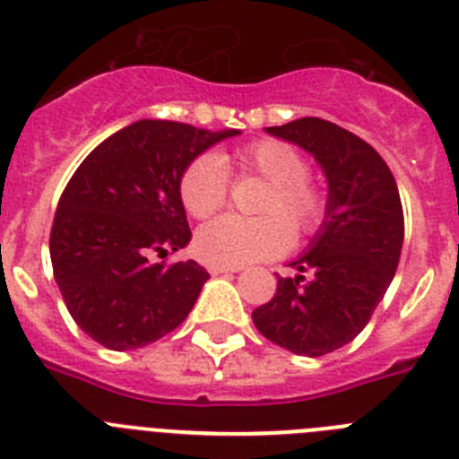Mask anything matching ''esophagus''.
<instances>
[{
    "mask_svg": "<svg viewBox=\"0 0 459 459\" xmlns=\"http://www.w3.org/2000/svg\"><path fill=\"white\" fill-rule=\"evenodd\" d=\"M238 271V266H225V264H209L211 275H221V273H234Z\"/></svg>",
    "mask_w": 459,
    "mask_h": 459,
    "instance_id": "34e87169",
    "label": "esophagus"
}]
</instances>
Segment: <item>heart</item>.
<instances>
[{"label": "heart", "mask_w": 459, "mask_h": 459, "mask_svg": "<svg viewBox=\"0 0 459 459\" xmlns=\"http://www.w3.org/2000/svg\"><path fill=\"white\" fill-rule=\"evenodd\" d=\"M234 168L269 184L257 211L264 216H222L197 232V253L211 264L243 266L285 253L294 234L310 237L328 213L326 193L307 177V163L291 144L257 140L234 153ZM230 193V174L213 153L197 156L184 169L179 195L193 218H211ZM295 232L291 233L290 230Z\"/></svg>", "instance_id": "1"}]
</instances>
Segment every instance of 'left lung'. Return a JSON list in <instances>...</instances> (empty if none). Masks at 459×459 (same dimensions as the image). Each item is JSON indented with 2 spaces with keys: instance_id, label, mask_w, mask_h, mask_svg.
Masks as SVG:
<instances>
[{
  "instance_id": "8db88e82",
  "label": "left lung",
  "mask_w": 459,
  "mask_h": 459,
  "mask_svg": "<svg viewBox=\"0 0 459 459\" xmlns=\"http://www.w3.org/2000/svg\"><path fill=\"white\" fill-rule=\"evenodd\" d=\"M266 131L322 165L328 213L307 253L291 262L299 275L278 278L253 322L271 342L315 359L351 342L386 294L403 253V202L384 158L354 133L317 117Z\"/></svg>"
}]
</instances>
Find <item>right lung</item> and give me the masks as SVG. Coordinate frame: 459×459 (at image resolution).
Listing matches in <instances>:
<instances>
[{"mask_svg": "<svg viewBox=\"0 0 459 459\" xmlns=\"http://www.w3.org/2000/svg\"><path fill=\"white\" fill-rule=\"evenodd\" d=\"M238 131L142 119L100 142L64 188L50 232L55 280L71 317L115 351L179 326L209 273L188 259L152 264L190 241L179 179L195 158Z\"/></svg>", "mask_w": 459, "mask_h": 459, "instance_id": "add662e5", "label": "right lung"}]
</instances>
